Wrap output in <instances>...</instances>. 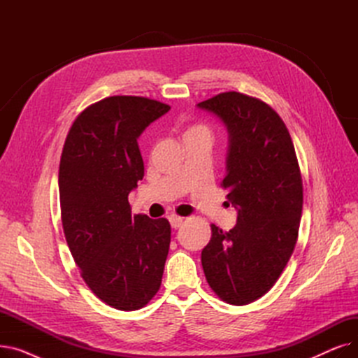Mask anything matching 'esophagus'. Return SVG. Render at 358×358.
Returning a JSON list of instances; mask_svg holds the SVG:
<instances>
[{
    "mask_svg": "<svg viewBox=\"0 0 358 358\" xmlns=\"http://www.w3.org/2000/svg\"><path fill=\"white\" fill-rule=\"evenodd\" d=\"M168 219H169V223H171V227H173L174 229H178V228L181 227V224H182V222H184V217L177 216V215H171Z\"/></svg>",
    "mask_w": 358,
    "mask_h": 358,
    "instance_id": "1",
    "label": "esophagus"
}]
</instances>
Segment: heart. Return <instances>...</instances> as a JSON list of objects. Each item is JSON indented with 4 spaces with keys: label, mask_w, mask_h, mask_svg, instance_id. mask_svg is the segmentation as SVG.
<instances>
[{
    "label": "heart",
    "mask_w": 358,
    "mask_h": 358,
    "mask_svg": "<svg viewBox=\"0 0 358 358\" xmlns=\"http://www.w3.org/2000/svg\"><path fill=\"white\" fill-rule=\"evenodd\" d=\"M185 135H193V136H203L206 139H210L212 138V130L208 124H203V123H199V124H193L190 126L189 129L185 130Z\"/></svg>",
    "instance_id": "heart-1"
}]
</instances>
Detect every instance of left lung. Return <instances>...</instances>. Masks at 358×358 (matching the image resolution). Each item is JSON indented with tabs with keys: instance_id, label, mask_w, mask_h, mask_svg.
<instances>
[{
	"instance_id": "left-lung-1",
	"label": "left lung",
	"mask_w": 358,
	"mask_h": 358,
	"mask_svg": "<svg viewBox=\"0 0 358 358\" xmlns=\"http://www.w3.org/2000/svg\"><path fill=\"white\" fill-rule=\"evenodd\" d=\"M197 107L228 129V174L220 185L238 210L229 232L212 224L201 266L223 302L248 305L274 286L296 245L303 184L294 145L285 122L255 97L228 91Z\"/></svg>"
}]
</instances>
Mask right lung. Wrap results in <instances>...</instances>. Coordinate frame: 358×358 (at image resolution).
Instances as JSON below:
<instances>
[{
	"mask_svg": "<svg viewBox=\"0 0 358 358\" xmlns=\"http://www.w3.org/2000/svg\"><path fill=\"white\" fill-rule=\"evenodd\" d=\"M171 108L157 100L113 96L72 123L59 164L65 239L81 277L101 302L138 310L161 287L171 227L131 216L129 193L143 178L142 131Z\"/></svg>",
	"mask_w": 358,
	"mask_h": 358,
	"instance_id": "add662e5",
	"label": "right lung"
}]
</instances>
